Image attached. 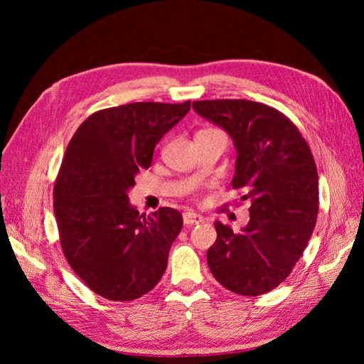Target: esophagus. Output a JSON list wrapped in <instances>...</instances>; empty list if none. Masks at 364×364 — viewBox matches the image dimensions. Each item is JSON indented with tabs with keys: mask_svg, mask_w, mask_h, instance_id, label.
I'll return each mask as SVG.
<instances>
[{
	"mask_svg": "<svg viewBox=\"0 0 364 364\" xmlns=\"http://www.w3.org/2000/svg\"><path fill=\"white\" fill-rule=\"evenodd\" d=\"M205 219L202 215L197 214V213H184L183 214V222L184 225L192 227V225H198V223H202Z\"/></svg>",
	"mask_w": 364,
	"mask_h": 364,
	"instance_id": "1",
	"label": "esophagus"
}]
</instances>
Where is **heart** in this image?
Returning <instances> with one entry per match:
<instances>
[{
    "label": "heart",
    "mask_w": 364,
    "mask_h": 364,
    "mask_svg": "<svg viewBox=\"0 0 364 364\" xmlns=\"http://www.w3.org/2000/svg\"><path fill=\"white\" fill-rule=\"evenodd\" d=\"M203 131H218V129H203Z\"/></svg>",
    "instance_id": "obj_1"
}]
</instances>
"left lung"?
Returning <instances> with one entry per match:
<instances>
[{"instance_id": "1", "label": "left lung", "mask_w": 364, "mask_h": 364, "mask_svg": "<svg viewBox=\"0 0 364 364\" xmlns=\"http://www.w3.org/2000/svg\"><path fill=\"white\" fill-rule=\"evenodd\" d=\"M192 109L223 128L236 146L233 189L250 198L241 233L215 222L208 249L211 274L241 296L275 289L292 272L310 241L319 211L313 153L299 128L275 107L250 100H203Z\"/></svg>"}]
</instances>
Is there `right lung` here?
<instances>
[{"label":"right lung","mask_w":364,"mask_h":364,"mask_svg":"<svg viewBox=\"0 0 364 364\" xmlns=\"http://www.w3.org/2000/svg\"><path fill=\"white\" fill-rule=\"evenodd\" d=\"M189 109L191 102L107 107L89 115L67 145L53 191L60 247L73 272L107 300L142 297L166 272L183 215L164 206L145 218L127 192Z\"/></svg>","instance_id":"add662e5"}]
</instances>
